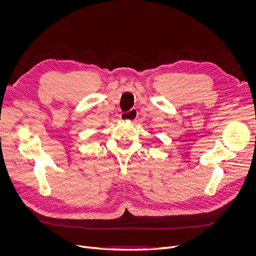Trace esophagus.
<instances>
[{"instance_id":"esophagus-1","label":"esophagus","mask_w":256,"mask_h":256,"mask_svg":"<svg viewBox=\"0 0 256 256\" xmlns=\"http://www.w3.org/2000/svg\"><path fill=\"white\" fill-rule=\"evenodd\" d=\"M138 116V112L136 110H131L130 112H126V113H122L120 118L122 122H134L136 120Z\"/></svg>"}]
</instances>
